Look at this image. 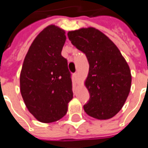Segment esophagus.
Wrapping results in <instances>:
<instances>
[{"instance_id":"1","label":"esophagus","mask_w":148,"mask_h":148,"mask_svg":"<svg viewBox=\"0 0 148 148\" xmlns=\"http://www.w3.org/2000/svg\"><path fill=\"white\" fill-rule=\"evenodd\" d=\"M74 77L76 78V80H77V79L79 78V74L78 73H75V74H74Z\"/></svg>"}]
</instances>
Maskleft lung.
<instances>
[{"label":"left lung","mask_w":148,"mask_h":148,"mask_svg":"<svg viewBox=\"0 0 148 148\" xmlns=\"http://www.w3.org/2000/svg\"><path fill=\"white\" fill-rule=\"evenodd\" d=\"M67 36L89 62L84 85L90 100L84 111L96 119H110L121 110L131 90L129 65L114 43L95 27L71 31Z\"/></svg>","instance_id":"1"}]
</instances>
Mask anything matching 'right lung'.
Listing matches in <instances>:
<instances>
[{"mask_svg": "<svg viewBox=\"0 0 148 148\" xmlns=\"http://www.w3.org/2000/svg\"><path fill=\"white\" fill-rule=\"evenodd\" d=\"M65 31L51 24L34 40L24 58L20 90L27 110L38 121L62 118L73 98L67 60L61 56Z\"/></svg>", "mask_w": 148, "mask_h": 148, "instance_id": "right-lung-1", "label": "right lung"}]
</instances>
